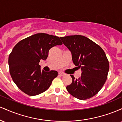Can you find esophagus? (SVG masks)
<instances>
[{"mask_svg":"<svg viewBox=\"0 0 122 122\" xmlns=\"http://www.w3.org/2000/svg\"><path fill=\"white\" fill-rule=\"evenodd\" d=\"M58 75H59L60 76H63L65 75V74L64 73H62V72H59L58 73Z\"/></svg>","mask_w":122,"mask_h":122,"instance_id":"obj_1","label":"esophagus"}]
</instances>
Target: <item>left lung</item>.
I'll list each match as a JSON object with an SVG mask.
<instances>
[{"label":"left lung","instance_id":"1","mask_svg":"<svg viewBox=\"0 0 122 122\" xmlns=\"http://www.w3.org/2000/svg\"><path fill=\"white\" fill-rule=\"evenodd\" d=\"M72 53L74 64L81 70V76L75 79L73 75L71 84L66 86L73 96L86 100L93 97L102 89L107 79L109 62L100 46L81 35L60 37Z\"/></svg>","mask_w":122,"mask_h":122}]
</instances>
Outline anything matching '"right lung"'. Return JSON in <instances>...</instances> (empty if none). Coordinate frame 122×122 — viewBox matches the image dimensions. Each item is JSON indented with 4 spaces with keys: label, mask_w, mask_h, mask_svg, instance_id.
<instances>
[{
    "label": "right lung",
    "mask_w": 122,
    "mask_h": 122,
    "mask_svg": "<svg viewBox=\"0 0 122 122\" xmlns=\"http://www.w3.org/2000/svg\"><path fill=\"white\" fill-rule=\"evenodd\" d=\"M62 44L57 36L38 33L21 40L15 46L8 57L10 73L22 92L36 96L50 87L58 72L41 71L39 62L46 60L51 47Z\"/></svg>",
    "instance_id": "add662e5"
}]
</instances>
